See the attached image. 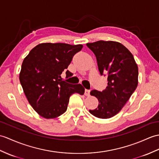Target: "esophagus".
Masks as SVG:
<instances>
[{"mask_svg": "<svg viewBox=\"0 0 159 159\" xmlns=\"http://www.w3.org/2000/svg\"><path fill=\"white\" fill-rule=\"evenodd\" d=\"M89 95H90V90L85 89V91H84V95H86V96H89Z\"/></svg>", "mask_w": 159, "mask_h": 159, "instance_id": "1", "label": "esophagus"}]
</instances>
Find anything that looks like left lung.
<instances>
[{
	"mask_svg": "<svg viewBox=\"0 0 159 159\" xmlns=\"http://www.w3.org/2000/svg\"><path fill=\"white\" fill-rule=\"evenodd\" d=\"M96 57L100 75H108V86L105 90H92L96 97L98 108L89 112L99 119H110L119 113L138 84V67L132 53L123 45L116 41L87 43Z\"/></svg>",
	"mask_w": 159,
	"mask_h": 159,
	"instance_id": "8db88e82",
	"label": "left lung"
}]
</instances>
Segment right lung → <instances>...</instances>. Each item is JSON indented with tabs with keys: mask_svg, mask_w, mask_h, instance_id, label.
<instances>
[{
	"mask_svg": "<svg viewBox=\"0 0 159 159\" xmlns=\"http://www.w3.org/2000/svg\"><path fill=\"white\" fill-rule=\"evenodd\" d=\"M82 45L40 43L30 51L22 62L20 83L30 104L40 116L55 119L67 110L69 98L77 93L83 95L80 84H72L61 80L75 54ZM66 78L72 76L68 70Z\"/></svg>",
	"mask_w": 159,
	"mask_h": 159,
	"instance_id": "right-lung-1",
	"label": "right lung"
}]
</instances>
